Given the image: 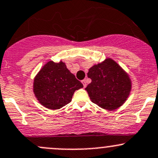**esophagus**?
Returning <instances> with one entry per match:
<instances>
[{"mask_svg":"<svg viewBox=\"0 0 158 158\" xmlns=\"http://www.w3.org/2000/svg\"><path fill=\"white\" fill-rule=\"evenodd\" d=\"M82 83L83 84V86H84V88H85L86 85H87V84H86V81L85 80H82Z\"/></svg>","mask_w":158,"mask_h":158,"instance_id":"1","label":"esophagus"}]
</instances>
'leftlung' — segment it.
I'll use <instances>...</instances> for the list:
<instances>
[{"label": "left lung", "instance_id": "1", "mask_svg": "<svg viewBox=\"0 0 158 158\" xmlns=\"http://www.w3.org/2000/svg\"><path fill=\"white\" fill-rule=\"evenodd\" d=\"M91 82L85 88L91 102L102 109L115 110L124 104L132 89L130 76L110 58L89 68Z\"/></svg>", "mask_w": 158, "mask_h": 158}]
</instances>
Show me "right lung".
Returning a JSON list of instances; mask_svg holds the SVG:
<instances>
[{
    "label": "right lung",
    "instance_id": "obj_1",
    "mask_svg": "<svg viewBox=\"0 0 158 158\" xmlns=\"http://www.w3.org/2000/svg\"><path fill=\"white\" fill-rule=\"evenodd\" d=\"M82 88L83 85L61 60L45 64L33 82V92L38 102L51 110H59L68 104L74 92Z\"/></svg>",
    "mask_w": 158,
    "mask_h": 158
}]
</instances>
